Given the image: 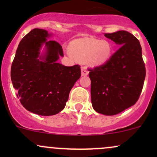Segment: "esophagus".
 <instances>
[{"label": "esophagus", "mask_w": 157, "mask_h": 157, "mask_svg": "<svg viewBox=\"0 0 157 157\" xmlns=\"http://www.w3.org/2000/svg\"><path fill=\"white\" fill-rule=\"evenodd\" d=\"M81 72H82V76H86V75H89V71H88L86 66H82V68H81Z\"/></svg>", "instance_id": "34e87169"}]
</instances>
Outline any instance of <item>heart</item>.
Here are the masks:
<instances>
[{
	"instance_id": "1",
	"label": "heart",
	"mask_w": 157,
	"mask_h": 157,
	"mask_svg": "<svg viewBox=\"0 0 157 157\" xmlns=\"http://www.w3.org/2000/svg\"><path fill=\"white\" fill-rule=\"evenodd\" d=\"M112 52L109 41L95 38L78 40L71 46V53L77 60H88L92 65H100L106 62Z\"/></svg>"
}]
</instances>
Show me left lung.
<instances>
[{
    "label": "left lung",
    "instance_id": "1",
    "mask_svg": "<svg viewBox=\"0 0 157 157\" xmlns=\"http://www.w3.org/2000/svg\"><path fill=\"white\" fill-rule=\"evenodd\" d=\"M104 35L120 46L105 63L89 68L91 103L97 112L112 116L137 102L145 66L140 41L132 34L118 31Z\"/></svg>",
    "mask_w": 157,
    "mask_h": 157
}]
</instances>
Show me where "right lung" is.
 I'll use <instances>...</instances> for the list:
<instances>
[{"label":"right lung","instance_id":"add662e5","mask_svg":"<svg viewBox=\"0 0 157 157\" xmlns=\"http://www.w3.org/2000/svg\"><path fill=\"white\" fill-rule=\"evenodd\" d=\"M48 32L34 29L18 45L11 67V80L17 97L28 111L52 116L66 106L71 89L81 76L80 66H65L57 62L63 51L58 42L47 40ZM46 44V56L39 48ZM43 59V61H41Z\"/></svg>","mask_w":157,"mask_h":157}]
</instances>
